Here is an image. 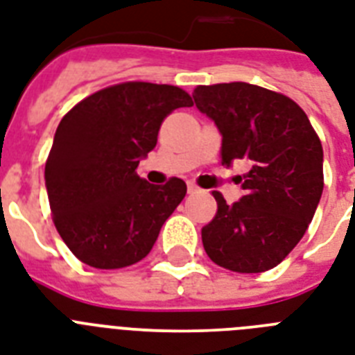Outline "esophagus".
<instances>
[{
	"label": "esophagus",
	"mask_w": 355,
	"mask_h": 355,
	"mask_svg": "<svg viewBox=\"0 0 355 355\" xmlns=\"http://www.w3.org/2000/svg\"><path fill=\"white\" fill-rule=\"evenodd\" d=\"M188 191L189 193H197V191H199V186L195 182H188Z\"/></svg>",
	"instance_id": "obj_1"
}]
</instances>
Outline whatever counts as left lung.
Instances as JSON below:
<instances>
[{
    "mask_svg": "<svg viewBox=\"0 0 355 355\" xmlns=\"http://www.w3.org/2000/svg\"><path fill=\"white\" fill-rule=\"evenodd\" d=\"M193 99L221 132L223 164H252L237 202L214 191L217 211L200 232L206 254L234 272L272 269L302 239L322 195L319 136L297 103L261 86H197Z\"/></svg>",
    "mask_w": 355,
    "mask_h": 355,
    "instance_id": "8db88e82",
    "label": "left lung"
}]
</instances>
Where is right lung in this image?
Returning <instances> with one entry per match:
<instances>
[{
    "instance_id": "obj_1",
    "label": "right lung",
    "mask_w": 355,
    "mask_h": 355,
    "mask_svg": "<svg viewBox=\"0 0 355 355\" xmlns=\"http://www.w3.org/2000/svg\"><path fill=\"white\" fill-rule=\"evenodd\" d=\"M188 92L128 80L92 94L58 123L46 160L53 223L83 263L123 269L150 252L162 225L186 195V182L153 186L138 177L162 121L191 107Z\"/></svg>"
}]
</instances>
